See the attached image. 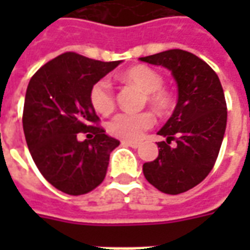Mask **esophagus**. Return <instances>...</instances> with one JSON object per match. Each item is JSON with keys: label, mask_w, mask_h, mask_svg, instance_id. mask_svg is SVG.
Returning a JSON list of instances; mask_svg holds the SVG:
<instances>
[{"label": "esophagus", "mask_w": 250, "mask_h": 250, "mask_svg": "<svg viewBox=\"0 0 250 250\" xmlns=\"http://www.w3.org/2000/svg\"><path fill=\"white\" fill-rule=\"evenodd\" d=\"M122 145H125V146H130L132 148H138V147L141 146V143H138V142H130V141H122Z\"/></svg>", "instance_id": "34e87169"}]
</instances>
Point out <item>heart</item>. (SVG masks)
I'll list each match as a JSON object with an SVG mask.
<instances>
[{
  "mask_svg": "<svg viewBox=\"0 0 250 250\" xmlns=\"http://www.w3.org/2000/svg\"><path fill=\"white\" fill-rule=\"evenodd\" d=\"M120 79L128 84H134L147 93L148 102L159 112H165L171 105V98L162 89V76L146 65H136L120 75ZM89 100L93 109L102 115H108L115 107V98L108 80L102 79L92 85ZM154 125V116L150 112H120L115 115L108 123V131L116 138L136 141L143 132Z\"/></svg>",
  "mask_w": 250,
  "mask_h": 250,
  "instance_id": "obj_1",
  "label": "heart"
}]
</instances>
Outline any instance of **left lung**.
I'll list each match as a JSON object with an SVG mask.
<instances>
[{
	"instance_id": "1",
	"label": "left lung",
	"mask_w": 250,
	"mask_h": 250,
	"mask_svg": "<svg viewBox=\"0 0 250 250\" xmlns=\"http://www.w3.org/2000/svg\"><path fill=\"white\" fill-rule=\"evenodd\" d=\"M139 60L167 68L178 87L173 115L158 131L166 141L158 142V158L143 165V174L162 193H185L201 184L217 161L228 119L224 89L217 73L190 52L170 49Z\"/></svg>"
}]
</instances>
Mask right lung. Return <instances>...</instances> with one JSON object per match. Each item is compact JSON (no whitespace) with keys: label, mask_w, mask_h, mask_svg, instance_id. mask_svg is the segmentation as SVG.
<instances>
[{"label":"right lung","mask_w":250,"mask_h":250,"mask_svg":"<svg viewBox=\"0 0 250 250\" xmlns=\"http://www.w3.org/2000/svg\"><path fill=\"white\" fill-rule=\"evenodd\" d=\"M122 62H99L73 52L42 65L25 95L22 127L30 155L42 177L69 195L92 191L107 174L109 154L120 142L96 127L89 91ZM89 130L92 140L77 134Z\"/></svg>","instance_id":"obj_1"}]
</instances>
